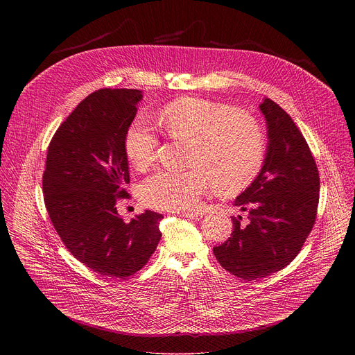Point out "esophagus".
<instances>
[{
	"mask_svg": "<svg viewBox=\"0 0 355 355\" xmlns=\"http://www.w3.org/2000/svg\"><path fill=\"white\" fill-rule=\"evenodd\" d=\"M204 213L201 211H185V213H181L182 217H187V218H191V220H200L202 217Z\"/></svg>",
	"mask_w": 355,
	"mask_h": 355,
	"instance_id": "1",
	"label": "esophagus"
}]
</instances>
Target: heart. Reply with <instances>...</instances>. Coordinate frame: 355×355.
Here are the masks:
<instances>
[{
    "label": "heart",
    "instance_id": "1",
    "mask_svg": "<svg viewBox=\"0 0 355 355\" xmlns=\"http://www.w3.org/2000/svg\"><path fill=\"white\" fill-rule=\"evenodd\" d=\"M158 122L173 139L189 141L185 171H158L141 185L148 207L164 211L194 209L214 182L218 193L246 190L262 171L266 135L259 121L234 106L201 98H181L165 105ZM125 153L137 170L151 164L159 146L154 126L139 116L125 134Z\"/></svg>",
    "mask_w": 355,
    "mask_h": 355
}]
</instances>
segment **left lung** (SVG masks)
<instances>
[{"instance_id":"1","label":"left lung","mask_w":355,"mask_h":355,"mask_svg":"<svg viewBox=\"0 0 355 355\" xmlns=\"http://www.w3.org/2000/svg\"><path fill=\"white\" fill-rule=\"evenodd\" d=\"M268 125L262 171L234 206L233 232L213 249L218 263L243 281L269 276L288 266L302 249L316 218L320 174L311 149L286 112L270 99L259 105Z\"/></svg>"}]
</instances>
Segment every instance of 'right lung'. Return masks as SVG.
<instances>
[{
    "instance_id": "add662e5",
    "label": "right lung",
    "mask_w": 355,
    "mask_h": 355,
    "mask_svg": "<svg viewBox=\"0 0 355 355\" xmlns=\"http://www.w3.org/2000/svg\"><path fill=\"white\" fill-rule=\"evenodd\" d=\"M141 99L137 89L90 93L55 130L43 174L46 209L64 246L112 279L141 270L161 239L162 214L146 210L126 223L116 210L128 197L125 134Z\"/></svg>"
}]
</instances>
